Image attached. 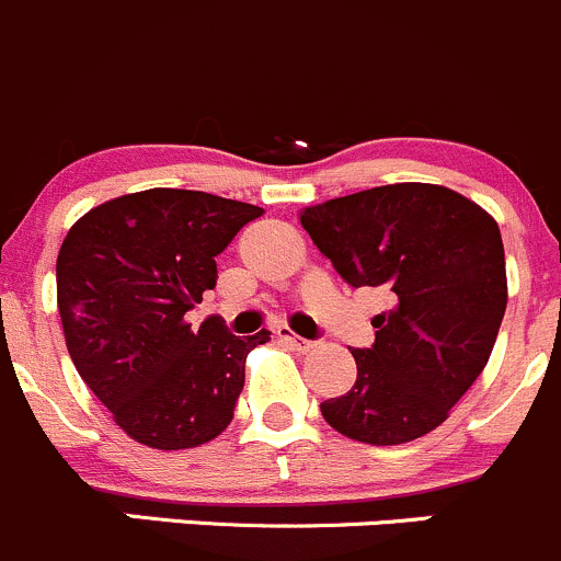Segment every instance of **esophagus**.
Listing matches in <instances>:
<instances>
[{"label":"esophagus","mask_w":561,"mask_h":561,"mask_svg":"<svg viewBox=\"0 0 561 561\" xmlns=\"http://www.w3.org/2000/svg\"><path fill=\"white\" fill-rule=\"evenodd\" d=\"M278 337L283 340V343H288V345H291L294 351H299V354H308V351H313V348H316V343H313V340H305V337H299V334H294L291 329H286V327H280V329H278Z\"/></svg>","instance_id":"obj_1"}]
</instances>
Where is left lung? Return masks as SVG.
<instances>
[{"mask_svg":"<svg viewBox=\"0 0 561 561\" xmlns=\"http://www.w3.org/2000/svg\"><path fill=\"white\" fill-rule=\"evenodd\" d=\"M345 283L386 286L373 348L351 351L356 383L321 402L329 426L369 446H400L448 419L492 356L507 305L500 227L435 183H391L299 213Z\"/></svg>","mask_w":561,"mask_h":561,"instance_id":"1","label":"left lung"}]
</instances>
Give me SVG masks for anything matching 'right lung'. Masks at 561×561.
Here are the masks:
<instances>
[{"mask_svg":"<svg viewBox=\"0 0 561 561\" xmlns=\"http://www.w3.org/2000/svg\"><path fill=\"white\" fill-rule=\"evenodd\" d=\"M262 207L186 188H148L96 205L56 259L67 351L115 424L148 448L213 440L234 415L245 359L270 332L234 337L186 313L216 286V256Z\"/></svg>","mask_w":561,"mask_h":561,"instance_id":"obj_1","label":"right lung"}]
</instances>
